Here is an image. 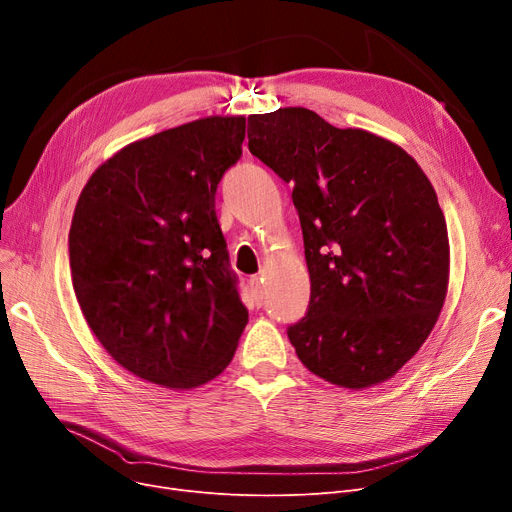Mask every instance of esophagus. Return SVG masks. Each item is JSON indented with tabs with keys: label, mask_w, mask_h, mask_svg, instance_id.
I'll use <instances>...</instances> for the list:
<instances>
[{
	"label": "esophagus",
	"mask_w": 512,
	"mask_h": 512,
	"mask_svg": "<svg viewBox=\"0 0 512 512\" xmlns=\"http://www.w3.org/2000/svg\"><path fill=\"white\" fill-rule=\"evenodd\" d=\"M263 280L259 278V276H253L251 280H249V286H251V294H253V299L257 301V305H261V301H263V284H261Z\"/></svg>",
	"instance_id": "34e87169"
}]
</instances>
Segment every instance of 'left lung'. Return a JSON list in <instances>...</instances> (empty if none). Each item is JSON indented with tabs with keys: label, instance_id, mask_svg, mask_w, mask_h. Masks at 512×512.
<instances>
[{
	"label": "left lung",
	"instance_id": "left-lung-1",
	"mask_svg": "<svg viewBox=\"0 0 512 512\" xmlns=\"http://www.w3.org/2000/svg\"><path fill=\"white\" fill-rule=\"evenodd\" d=\"M249 151L292 182L311 278L288 328L301 363L348 390L411 361L442 311L450 245L432 182L396 143L307 107L249 116Z\"/></svg>",
	"mask_w": 512,
	"mask_h": 512
}]
</instances>
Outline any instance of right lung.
Instances as JSON below:
<instances>
[{"label":"right lung","instance_id":"right-lung-1","mask_svg":"<svg viewBox=\"0 0 512 512\" xmlns=\"http://www.w3.org/2000/svg\"><path fill=\"white\" fill-rule=\"evenodd\" d=\"M245 116H207L134 141L93 172L68 234L76 301L110 357L170 390L230 365L249 321L215 191Z\"/></svg>","mask_w":512,"mask_h":512}]
</instances>
